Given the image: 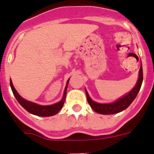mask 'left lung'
<instances>
[{
	"mask_svg": "<svg viewBox=\"0 0 154 154\" xmlns=\"http://www.w3.org/2000/svg\"><path fill=\"white\" fill-rule=\"evenodd\" d=\"M143 82V67L142 63L140 65V68L139 70V77H138L137 82L134 86V87L129 93L125 94L124 96L121 97L113 103H100L97 102L93 100L90 97L89 94L87 93V90L85 89L86 95H87V99L90 106H91L93 110L95 112L100 114H113V113H117L123 111L125 109H127L130 105L131 104L134 99L136 98L137 95L139 93L141 85Z\"/></svg>",
	"mask_w": 154,
	"mask_h": 154,
	"instance_id": "8db88e82",
	"label": "left lung"
}]
</instances>
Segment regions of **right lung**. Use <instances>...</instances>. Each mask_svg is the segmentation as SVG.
Instances as JSON below:
<instances>
[{"instance_id": "add662e5", "label": "right lung", "mask_w": 154, "mask_h": 154, "mask_svg": "<svg viewBox=\"0 0 154 154\" xmlns=\"http://www.w3.org/2000/svg\"><path fill=\"white\" fill-rule=\"evenodd\" d=\"M69 80H70V79H68V80H67L62 99L59 102L54 103V104L47 105V106L37 104V103H34V102H31V101H28L27 100L23 99V97H20V94L17 93V91H16V89L14 87L11 79H10V84H11L12 92H13L17 100L18 101V103L27 112H29L30 113H32L34 115H36V116H39V117H51V116H53V115L57 113L58 112L61 110V108L63 107L65 99H66V94H67V86H68Z\"/></svg>"}]
</instances>
